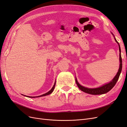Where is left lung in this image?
<instances>
[{
  "instance_id": "8db88e82",
  "label": "left lung",
  "mask_w": 127,
  "mask_h": 127,
  "mask_svg": "<svg viewBox=\"0 0 127 127\" xmlns=\"http://www.w3.org/2000/svg\"><path fill=\"white\" fill-rule=\"evenodd\" d=\"M113 35V36L114 37L115 40L116 42L118 44L119 46V61H120V64H119V68L118 71L116 75H115V77L114 78V79L111 80L110 82H109L108 83L105 84L100 87L97 88H93V89H91V88H86L85 87H83V86L81 85V84H79V83L78 82L77 78H75V82L76 83H77L78 88L80 89L83 92L87 93L90 94H92V95H99V94H105L106 93H107L108 92L113 89V88L115 85L116 83L117 82V81L119 78L120 74L121 73V70H122V58H121V49L120 47V45L119 43L117 41V40L114 36V35L113 34V33H111Z\"/></svg>"
}]
</instances>
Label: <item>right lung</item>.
Wrapping results in <instances>:
<instances>
[{"mask_svg": "<svg viewBox=\"0 0 127 127\" xmlns=\"http://www.w3.org/2000/svg\"><path fill=\"white\" fill-rule=\"evenodd\" d=\"M55 85H56V81L55 82L54 85V86H53V88H52L51 90H50L49 91H48V92H47L46 93H45V94H43V95H40V96H26V95H24V96H26V97H28L35 98V97H42V96H46V95H49V94H50L51 93H52V92H53V91H54V88H55ZM22 95H23V94H22Z\"/></svg>", "mask_w": 127, "mask_h": 127, "instance_id": "obj_1", "label": "right lung"}]
</instances>
